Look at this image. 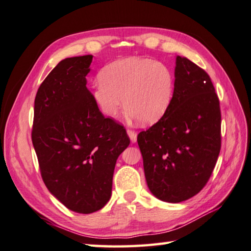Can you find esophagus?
Wrapping results in <instances>:
<instances>
[{"instance_id":"1","label":"esophagus","mask_w":251,"mask_h":251,"mask_svg":"<svg viewBox=\"0 0 251 251\" xmlns=\"http://www.w3.org/2000/svg\"><path fill=\"white\" fill-rule=\"evenodd\" d=\"M127 135H128L131 143H136V141H137V134H136V131L131 129H127Z\"/></svg>"}]
</instances>
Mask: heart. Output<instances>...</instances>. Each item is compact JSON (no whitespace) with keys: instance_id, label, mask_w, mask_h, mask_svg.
<instances>
[{"instance_id":"1","label":"heart","mask_w":251,"mask_h":251,"mask_svg":"<svg viewBox=\"0 0 251 251\" xmlns=\"http://www.w3.org/2000/svg\"><path fill=\"white\" fill-rule=\"evenodd\" d=\"M99 80L92 92L99 110L115 118L124 104L125 111L143 125L160 120L169 110L175 93L172 71L149 58L118 59L103 68Z\"/></svg>"}]
</instances>
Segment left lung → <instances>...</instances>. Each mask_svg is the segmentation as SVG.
Instances as JSON below:
<instances>
[{
    "mask_svg": "<svg viewBox=\"0 0 251 251\" xmlns=\"http://www.w3.org/2000/svg\"><path fill=\"white\" fill-rule=\"evenodd\" d=\"M147 185L161 201L179 203L201 191L221 151V110L208 75L176 56L169 110L137 137Z\"/></svg>",
    "mask_w": 251,
    "mask_h": 251,
    "instance_id": "left-lung-1",
    "label": "left lung"
}]
</instances>
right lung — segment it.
Instances as JSON below:
<instances>
[{
	"instance_id": "add662e5",
	"label": "right lung",
	"mask_w": 251,
	"mask_h": 251,
	"mask_svg": "<svg viewBox=\"0 0 251 251\" xmlns=\"http://www.w3.org/2000/svg\"><path fill=\"white\" fill-rule=\"evenodd\" d=\"M92 58H66L53 68L36 94L31 131L49 192L81 214L99 211L111 199L116 160L130 143L86 88Z\"/></svg>"
}]
</instances>
